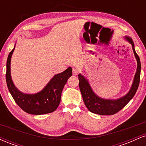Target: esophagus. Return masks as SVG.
Returning a JSON list of instances; mask_svg holds the SVG:
<instances>
[{"instance_id":"1","label":"esophagus","mask_w":146,"mask_h":146,"mask_svg":"<svg viewBox=\"0 0 146 146\" xmlns=\"http://www.w3.org/2000/svg\"><path fill=\"white\" fill-rule=\"evenodd\" d=\"M79 73H80V71L78 69V68H73V74L74 75H77L79 74Z\"/></svg>"}]
</instances>
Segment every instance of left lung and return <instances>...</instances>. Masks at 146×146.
<instances>
[{
	"label": "left lung",
	"instance_id": "8db88e82",
	"mask_svg": "<svg viewBox=\"0 0 146 146\" xmlns=\"http://www.w3.org/2000/svg\"><path fill=\"white\" fill-rule=\"evenodd\" d=\"M126 40L132 46L134 54L137 61V69L135 74L134 82L132 86L130 88V91L123 98L115 100H104L93 93V90L90 88L88 81L82 75H79V87L81 91L82 98L85 105L88 110L91 113L98 114L100 115H111L118 113L128 103L134 95L136 93L137 88L139 87L140 82V74H141V62L139 57L137 54L136 51L134 47V42L132 38L126 37Z\"/></svg>",
	"mask_w": 146,
	"mask_h": 146
}]
</instances>
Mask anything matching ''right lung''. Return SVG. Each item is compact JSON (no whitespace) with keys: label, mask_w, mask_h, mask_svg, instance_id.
Masks as SVG:
<instances>
[{"label":"right lung","mask_w":146,"mask_h":146,"mask_svg":"<svg viewBox=\"0 0 146 146\" xmlns=\"http://www.w3.org/2000/svg\"><path fill=\"white\" fill-rule=\"evenodd\" d=\"M14 48L8 56L6 71L7 85L14 101L21 109L31 115H44L55 111L60 103L64 86L72 75L71 67L55 75L42 91L36 94H25L15 87L10 75V62Z\"/></svg>","instance_id":"obj_1"}]
</instances>
